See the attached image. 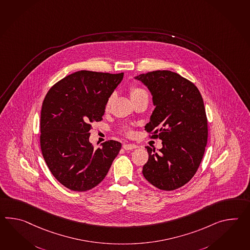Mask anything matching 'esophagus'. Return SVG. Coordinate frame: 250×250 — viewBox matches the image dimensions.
I'll list each match as a JSON object with an SVG mask.
<instances>
[{"label":"esophagus","mask_w":250,"mask_h":250,"mask_svg":"<svg viewBox=\"0 0 250 250\" xmlns=\"http://www.w3.org/2000/svg\"><path fill=\"white\" fill-rule=\"evenodd\" d=\"M138 146L135 145H129V144H125L123 145V148L125 150H133V149H136Z\"/></svg>","instance_id":"esophagus-1"}]
</instances>
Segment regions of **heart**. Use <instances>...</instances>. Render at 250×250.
<instances>
[{
    "label": "heart",
    "mask_w": 250,
    "mask_h": 250,
    "mask_svg": "<svg viewBox=\"0 0 250 250\" xmlns=\"http://www.w3.org/2000/svg\"><path fill=\"white\" fill-rule=\"evenodd\" d=\"M147 94L145 89H141L138 87H133L130 89V95H131V99L133 100L134 98H137L139 96H142V95ZM114 99V95H110V97L107 99V101L105 103V108H109V106L111 105L112 100Z\"/></svg>",
    "instance_id": "heart-1"
}]
</instances>
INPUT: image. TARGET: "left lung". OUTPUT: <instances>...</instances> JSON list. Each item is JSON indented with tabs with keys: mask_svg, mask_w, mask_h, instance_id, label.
I'll return each instance as SVG.
<instances>
[{
	"mask_svg": "<svg viewBox=\"0 0 250 250\" xmlns=\"http://www.w3.org/2000/svg\"><path fill=\"white\" fill-rule=\"evenodd\" d=\"M150 90L155 106L145 129L161 139L162 148L147 147L143 175L157 188L172 191L194 177L206 150L208 127L204 100L194 83L171 71L134 77Z\"/></svg>",
	"mask_w": 250,
	"mask_h": 250,
	"instance_id": "obj_1",
	"label": "left lung"
}]
</instances>
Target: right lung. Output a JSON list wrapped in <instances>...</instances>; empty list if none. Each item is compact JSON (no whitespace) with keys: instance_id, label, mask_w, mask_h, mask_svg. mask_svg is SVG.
Instances as JSON below:
<instances>
[{"instance_id":"1","label":"right lung","mask_w":250,"mask_h":250,"mask_svg":"<svg viewBox=\"0 0 250 250\" xmlns=\"http://www.w3.org/2000/svg\"><path fill=\"white\" fill-rule=\"evenodd\" d=\"M124 73L80 71L63 78L45 95L40 117V146L53 176L83 192L105 178L122 145L107 141L95 149L91 124L102 120L105 103Z\"/></svg>"}]
</instances>
